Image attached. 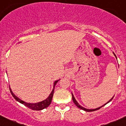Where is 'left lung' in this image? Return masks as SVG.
<instances>
[{
    "mask_svg": "<svg viewBox=\"0 0 126 126\" xmlns=\"http://www.w3.org/2000/svg\"><path fill=\"white\" fill-rule=\"evenodd\" d=\"M113 54H114V53H113ZM114 55H115V56L116 57V56H115V54H114ZM116 59H117V58H116ZM72 99H73V101L74 103H75V104L76 105V106H77V107H78L79 109H82V110H84V111H93L97 110H99V109H101L102 107H103V106H104L105 105L107 104V103H109V102H110L112 100V99H113V97H114V96H113L112 98H111V99H110L109 101H107V102H106V104H104V105H102V106H101V107H98V108H96V109H86V108H85V107H82V106H81V105H80L79 104L78 102H77V101L76 100V99H75V97H74L73 94L72 93Z\"/></svg>",
    "mask_w": 126,
    "mask_h": 126,
    "instance_id": "8db88e82",
    "label": "left lung"
}]
</instances>
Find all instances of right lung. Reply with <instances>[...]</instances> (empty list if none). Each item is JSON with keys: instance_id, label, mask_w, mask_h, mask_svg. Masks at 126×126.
Listing matches in <instances>:
<instances>
[{"instance_id": "add662e5", "label": "right lung", "mask_w": 126, "mask_h": 126, "mask_svg": "<svg viewBox=\"0 0 126 126\" xmlns=\"http://www.w3.org/2000/svg\"><path fill=\"white\" fill-rule=\"evenodd\" d=\"M60 79H58L55 81L53 83V89L52 91H51V93L49 94L48 96L44 100L42 101H40L38 102H34V103H31V102H27L24 101L22 100L21 99L19 98V97L17 96L16 94H14L13 92H12L11 90V88L10 87V92H11V94L13 95V96L15 98V99L16 101H17L18 102H20V103L22 104H24V106H25L26 107H28V108L31 109L33 110H41L47 108V107H48L50 106V104H51V100H52V98H53V93H54V87H55L56 84H57V82L59 81Z\"/></svg>"}]
</instances>
